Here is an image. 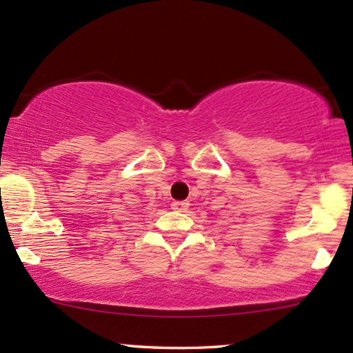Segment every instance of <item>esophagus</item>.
<instances>
[{
    "mask_svg": "<svg viewBox=\"0 0 353 353\" xmlns=\"http://www.w3.org/2000/svg\"><path fill=\"white\" fill-rule=\"evenodd\" d=\"M187 207H188L187 200H175V202L172 203V208H175L178 212H185L187 210Z\"/></svg>",
    "mask_w": 353,
    "mask_h": 353,
    "instance_id": "esophagus-1",
    "label": "esophagus"
}]
</instances>
